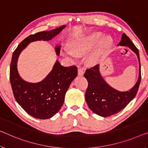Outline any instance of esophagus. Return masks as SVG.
Instances as JSON below:
<instances>
[{
	"label": "esophagus",
	"mask_w": 148,
	"mask_h": 148,
	"mask_svg": "<svg viewBox=\"0 0 148 148\" xmlns=\"http://www.w3.org/2000/svg\"><path fill=\"white\" fill-rule=\"evenodd\" d=\"M78 75H79V76H83L84 74V70L82 69H78Z\"/></svg>",
	"instance_id": "34e87169"
}]
</instances>
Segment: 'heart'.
<instances>
[{"mask_svg":"<svg viewBox=\"0 0 148 148\" xmlns=\"http://www.w3.org/2000/svg\"><path fill=\"white\" fill-rule=\"evenodd\" d=\"M102 34L100 32L94 33V34L90 35V36L84 37L78 40L76 43H74L71 46L72 51L73 53L70 51H66V54L70 57H75V55H83L87 51L90 50L95 43H96L101 37ZM112 39L110 37H106L103 40L102 43L104 45L111 43ZM95 57V56H94Z\"/></svg>","mask_w":148,"mask_h":148,"instance_id":"obj_1","label":"heart"}]
</instances>
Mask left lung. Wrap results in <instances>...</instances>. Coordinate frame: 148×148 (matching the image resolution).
<instances>
[{
	"label": "left lung",
	"instance_id": "left-lung-1",
	"mask_svg": "<svg viewBox=\"0 0 148 148\" xmlns=\"http://www.w3.org/2000/svg\"><path fill=\"white\" fill-rule=\"evenodd\" d=\"M118 45L128 47L136 54L139 60V77L132 89L122 92L114 90L105 82L99 73V64L86 70L84 77L88 82L86 101L91 111L101 116H109L122 111L135 97L141 82V65L138 49L125 34L122 35L121 41Z\"/></svg>",
	"mask_w": 148,
	"mask_h": 148
}]
</instances>
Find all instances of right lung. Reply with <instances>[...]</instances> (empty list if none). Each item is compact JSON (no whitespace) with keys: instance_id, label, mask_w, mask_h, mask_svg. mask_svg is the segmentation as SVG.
<instances>
[{"instance_id":"add662e5","label":"right lung","mask_w":148,"mask_h":148,"mask_svg":"<svg viewBox=\"0 0 148 148\" xmlns=\"http://www.w3.org/2000/svg\"><path fill=\"white\" fill-rule=\"evenodd\" d=\"M66 27L62 25L50 31L30 35L21 42L14 51L10 67V81L15 99L22 109L33 117L47 119L59 111L70 84L78 74L76 66L65 67L57 61L47 76L38 83L27 82L20 78L17 71V60L22 49L31 42L49 41ZM60 47H56L57 55Z\"/></svg>"}]
</instances>
